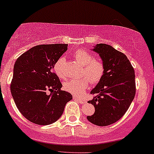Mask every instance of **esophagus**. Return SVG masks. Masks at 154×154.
<instances>
[{
    "label": "esophagus",
    "instance_id": "esophagus-1",
    "mask_svg": "<svg viewBox=\"0 0 154 154\" xmlns=\"http://www.w3.org/2000/svg\"><path fill=\"white\" fill-rule=\"evenodd\" d=\"M73 99H75V100H77V101L80 102V103H86V100H85V99H82V98L78 97V96H73Z\"/></svg>",
    "mask_w": 154,
    "mask_h": 154
}]
</instances>
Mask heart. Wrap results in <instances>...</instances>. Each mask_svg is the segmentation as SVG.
<instances>
[{
  "instance_id": "obj_1",
  "label": "heart",
  "mask_w": 154,
  "mask_h": 154,
  "mask_svg": "<svg viewBox=\"0 0 154 154\" xmlns=\"http://www.w3.org/2000/svg\"><path fill=\"white\" fill-rule=\"evenodd\" d=\"M73 57L76 62L82 65V75L79 79H71L64 84V88L71 93L80 96L85 92L90 84H96L101 81L105 75V65L99 58H94L93 55L84 49H79L75 51ZM64 58H59L54 65L55 74L60 79H65L66 75L64 72Z\"/></svg>"
}]
</instances>
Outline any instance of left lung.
Wrapping results in <instances>:
<instances>
[{
    "label": "left lung",
    "instance_id": "obj_1",
    "mask_svg": "<svg viewBox=\"0 0 154 154\" xmlns=\"http://www.w3.org/2000/svg\"><path fill=\"white\" fill-rule=\"evenodd\" d=\"M94 51L105 65V75L91 91L96 111L87 116L90 123L100 126L117 122L128 110L136 95L135 72L126 55L106 44H97Z\"/></svg>",
    "mask_w": 154,
    "mask_h": 154
}]
</instances>
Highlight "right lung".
<instances>
[{
  "instance_id": "right-lung-1",
  "label": "right lung",
  "mask_w": 154,
  "mask_h": 154,
  "mask_svg": "<svg viewBox=\"0 0 154 154\" xmlns=\"http://www.w3.org/2000/svg\"><path fill=\"white\" fill-rule=\"evenodd\" d=\"M67 49V44L40 45L23 53L14 63L12 97L20 112L31 123H55L72 99V94L61 89L59 78L52 72L55 62Z\"/></svg>"
}]
</instances>
